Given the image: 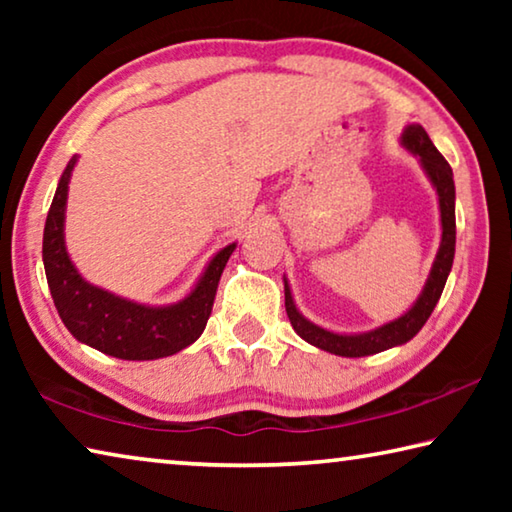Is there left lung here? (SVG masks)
<instances>
[{
	"label": "left lung",
	"instance_id": "left-lung-1",
	"mask_svg": "<svg viewBox=\"0 0 512 512\" xmlns=\"http://www.w3.org/2000/svg\"><path fill=\"white\" fill-rule=\"evenodd\" d=\"M402 144L409 149L413 155H418L422 169L427 171L429 180L436 187L438 192V203H440V223H443V239H440V248L436 255V262L431 266L429 280L424 284L420 298L415 300V305L406 311L404 316L391 320V323L381 325L372 332L363 334H334L327 332V329L318 327L300 314L293 305L289 284L284 280V307H287V316L291 320L293 329L300 339L307 343L316 345V348L339 354V357H368V354L384 352L393 345H402L411 341L415 334L420 332L422 325L427 323L431 316L433 307L440 300V293L445 289L447 275L452 271L454 262V250H456V212H454V201H456V189H454V173L449 162L440 155V151L433 146L429 140L427 131L420 124L406 126L402 133Z\"/></svg>",
	"mask_w": 512,
	"mask_h": 512
}]
</instances>
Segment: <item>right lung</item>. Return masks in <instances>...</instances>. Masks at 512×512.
Wrapping results in <instances>:
<instances>
[{"mask_svg": "<svg viewBox=\"0 0 512 512\" xmlns=\"http://www.w3.org/2000/svg\"><path fill=\"white\" fill-rule=\"evenodd\" d=\"M74 164L76 155L67 162L60 176L47 214L45 237H42L47 284L65 327L81 343L126 361L169 357L192 345L203 334L207 318L212 314L221 273L237 244L219 250L207 264L194 291L176 305L146 307L92 287L74 268L63 235L67 185Z\"/></svg>", "mask_w": 512, "mask_h": 512, "instance_id": "obj_1", "label": "right lung"}]
</instances>
